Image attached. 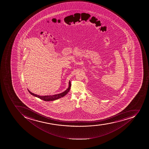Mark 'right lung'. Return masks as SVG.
Instances as JSON below:
<instances>
[{
	"mask_svg": "<svg viewBox=\"0 0 149 149\" xmlns=\"http://www.w3.org/2000/svg\"><path fill=\"white\" fill-rule=\"evenodd\" d=\"M70 87H71V84H70V81H69V87L67 89L63 92L62 93H59L57 95H45V96H40L38 95H36L34 93L30 92L28 90L29 92L31 93V95L35 96V97H38L41 100H44L45 101H54V100H57L58 99L60 98L61 97H63L65 96V95H67V93L69 92V91L70 90Z\"/></svg>",
	"mask_w": 149,
	"mask_h": 149,
	"instance_id": "right-lung-1",
	"label": "right lung"
}]
</instances>
